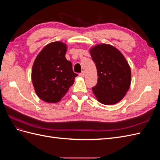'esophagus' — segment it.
Wrapping results in <instances>:
<instances>
[{
  "instance_id": "esophagus-1",
  "label": "esophagus",
  "mask_w": 160,
  "mask_h": 160,
  "mask_svg": "<svg viewBox=\"0 0 160 160\" xmlns=\"http://www.w3.org/2000/svg\"><path fill=\"white\" fill-rule=\"evenodd\" d=\"M80 77H83L84 76H85V72L84 71H82L81 73H79V75Z\"/></svg>"
}]
</instances>
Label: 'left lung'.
<instances>
[{
	"mask_svg": "<svg viewBox=\"0 0 160 160\" xmlns=\"http://www.w3.org/2000/svg\"><path fill=\"white\" fill-rule=\"evenodd\" d=\"M98 72V83L92 88L99 102L113 105L122 100L131 84L130 67L118 49L108 44H100L90 49Z\"/></svg>",
	"mask_w": 160,
	"mask_h": 160,
	"instance_id": "obj_1",
	"label": "left lung"
}]
</instances>
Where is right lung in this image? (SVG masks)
<instances>
[{
    "label": "right lung",
    "instance_id": "right-lung-1",
    "mask_svg": "<svg viewBox=\"0 0 160 160\" xmlns=\"http://www.w3.org/2000/svg\"><path fill=\"white\" fill-rule=\"evenodd\" d=\"M67 45L61 41L47 45L38 53L32 67L31 79L37 96L47 103L63 98L77 76L65 58Z\"/></svg>",
    "mask_w": 160,
    "mask_h": 160
}]
</instances>
